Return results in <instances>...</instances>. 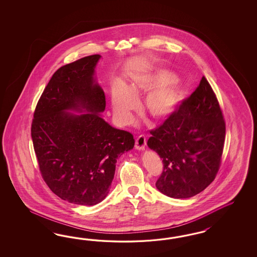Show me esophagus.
Here are the masks:
<instances>
[{
    "label": "esophagus",
    "instance_id": "34e87169",
    "mask_svg": "<svg viewBox=\"0 0 257 257\" xmlns=\"http://www.w3.org/2000/svg\"><path fill=\"white\" fill-rule=\"evenodd\" d=\"M146 145V138L142 135H140V137L136 140V149L138 150H144Z\"/></svg>",
    "mask_w": 257,
    "mask_h": 257
}]
</instances>
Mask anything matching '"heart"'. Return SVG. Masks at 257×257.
Listing matches in <instances>:
<instances>
[{"label":"heart","mask_w":257,"mask_h":257,"mask_svg":"<svg viewBox=\"0 0 257 257\" xmlns=\"http://www.w3.org/2000/svg\"><path fill=\"white\" fill-rule=\"evenodd\" d=\"M174 80L168 72L146 73L136 75L128 87L117 82L112 89V107L114 114L121 122H128L134 109L138 105V97L142 92H149L144 101V107L156 120L170 117L178 106L182 92L179 87L165 86Z\"/></svg>","instance_id":"1"}]
</instances>
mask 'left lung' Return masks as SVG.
<instances>
[{
    "mask_svg": "<svg viewBox=\"0 0 257 257\" xmlns=\"http://www.w3.org/2000/svg\"><path fill=\"white\" fill-rule=\"evenodd\" d=\"M149 148L162 158L156 187L171 198L202 192L216 178L225 140V120L217 96L202 76L194 92L150 131Z\"/></svg>",
    "mask_w": 257,
    "mask_h": 257,
    "instance_id": "8db88e82",
    "label": "left lung"
}]
</instances>
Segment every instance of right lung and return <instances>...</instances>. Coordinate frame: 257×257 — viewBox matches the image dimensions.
Instances as JSON below:
<instances>
[{
	"label": "right lung",
	"mask_w": 257,
	"mask_h": 257,
	"mask_svg": "<svg viewBox=\"0 0 257 257\" xmlns=\"http://www.w3.org/2000/svg\"><path fill=\"white\" fill-rule=\"evenodd\" d=\"M100 55L55 71L34 112L31 136L39 171L64 201L95 205L108 194L118 156L134 148L131 133L113 128L99 113L105 96L95 80ZM67 109L89 113L74 115Z\"/></svg>",
	"instance_id": "1"
}]
</instances>
